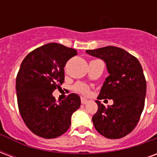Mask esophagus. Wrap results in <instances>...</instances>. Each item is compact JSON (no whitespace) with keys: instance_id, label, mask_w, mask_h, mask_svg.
Returning a JSON list of instances; mask_svg holds the SVG:
<instances>
[{"instance_id":"esophagus-1","label":"esophagus","mask_w":157,"mask_h":157,"mask_svg":"<svg viewBox=\"0 0 157 157\" xmlns=\"http://www.w3.org/2000/svg\"><path fill=\"white\" fill-rule=\"evenodd\" d=\"M81 101H82V104H86V103H87V102H88V100L86 98H82Z\"/></svg>"}]
</instances>
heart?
<instances>
[{
	"mask_svg": "<svg viewBox=\"0 0 157 157\" xmlns=\"http://www.w3.org/2000/svg\"><path fill=\"white\" fill-rule=\"evenodd\" d=\"M73 90L75 92H78V93H82V94H87L90 92V88L87 85H86L84 83L82 82H77L75 85L73 86Z\"/></svg>",
	"mask_w": 157,
	"mask_h": 157,
	"instance_id": "b5f03b06",
	"label": "heart"
}]
</instances>
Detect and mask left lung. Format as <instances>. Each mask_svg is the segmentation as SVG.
I'll return each mask as SVG.
<instances>
[{"mask_svg": "<svg viewBox=\"0 0 157 157\" xmlns=\"http://www.w3.org/2000/svg\"><path fill=\"white\" fill-rule=\"evenodd\" d=\"M86 52L103 59L109 73L98 99L113 101L107 108L96 101L98 109L92 117L94 127L106 138H123L135 128L145 106L146 81L141 65L134 55L114 46Z\"/></svg>", "mask_w": 157, "mask_h": 157, "instance_id": "left-lung-1", "label": "left lung"}]
</instances>
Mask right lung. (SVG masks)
<instances>
[{"mask_svg":"<svg viewBox=\"0 0 157 157\" xmlns=\"http://www.w3.org/2000/svg\"><path fill=\"white\" fill-rule=\"evenodd\" d=\"M76 55L74 48L51 43L30 52L21 64L16 80L19 112L27 127L39 137L53 139L65 133L81 106L75 93L61 102L52 95L64 83L66 62Z\"/></svg>","mask_w":157,"mask_h":157,"instance_id":"right-lung-1","label":"right lung"}]
</instances>
